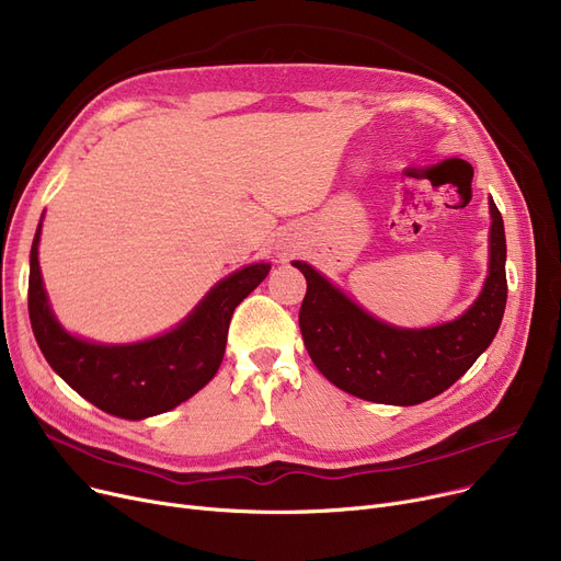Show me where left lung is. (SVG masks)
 <instances>
[{
	"label": "left lung",
	"instance_id": "left-lung-1",
	"mask_svg": "<svg viewBox=\"0 0 561 561\" xmlns=\"http://www.w3.org/2000/svg\"><path fill=\"white\" fill-rule=\"evenodd\" d=\"M489 275L459 318L425 330L393 328L366 313L305 261L300 332L316 368L341 391L381 404H421L450 389L491 345L507 305L505 225L489 199Z\"/></svg>",
	"mask_w": 561,
	"mask_h": 561
}]
</instances>
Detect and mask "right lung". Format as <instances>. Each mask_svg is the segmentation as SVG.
Returning a JSON list of instances; mask_svg holds the SVG:
<instances>
[{"mask_svg": "<svg viewBox=\"0 0 561 561\" xmlns=\"http://www.w3.org/2000/svg\"><path fill=\"white\" fill-rule=\"evenodd\" d=\"M36 229L28 259V318L56 375L98 409L140 421L186 402L218 373L233 309L265 279L271 263H252L220 279L174 330L150 341L104 345L68 334L51 313L41 277Z\"/></svg>", "mask_w": 561, "mask_h": 561, "instance_id": "right-lung-1", "label": "right lung"}]
</instances>
